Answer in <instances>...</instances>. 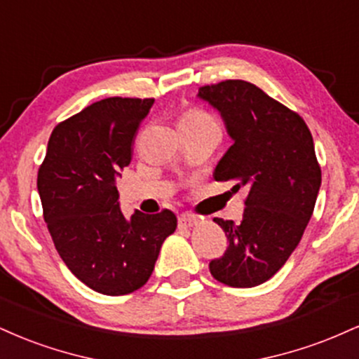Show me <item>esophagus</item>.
Masks as SVG:
<instances>
[{
    "label": "esophagus",
    "mask_w": 359,
    "mask_h": 359,
    "mask_svg": "<svg viewBox=\"0 0 359 359\" xmlns=\"http://www.w3.org/2000/svg\"><path fill=\"white\" fill-rule=\"evenodd\" d=\"M199 219L194 216H189V214H184V216L179 217V229H191L194 226L199 224Z\"/></svg>",
    "instance_id": "obj_1"
}]
</instances>
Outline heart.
Masks as SVG:
<instances>
[{
  "mask_svg": "<svg viewBox=\"0 0 359 359\" xmlns=\"http://www.w3.org/2000/svg\"><path fill=\"white\" fill-rule=\"evenodd\" d=\"M209 116L205 113H203V111H197V109H192L189 111V113L184 114L182 121H197V119H208Z\"/></svg>",
  "mask_w": 359,
  "mask_h": 359,
  "instance_id": "1",
  "label": "heart"
}]
</instances>
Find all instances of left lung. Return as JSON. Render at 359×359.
Listing matches in <instances>:
<instances>
[{"label":"left lung","mask_w":359,"mask_h":359,"mask_svg":"<svg viewBox=\"0 0 359 359\" xmlns=\"http://www.w3.org/2000/svg\"><path fill=\"white\" fill-rule=\"evenodd\" d=\"M197 97L219 111L233 140L214 179L248 189L241 222L214 217L229 245L209 270L224 285L257 287L285 265L314 212L320 187L314 140L297 113L251 82L204 86Z\"/></svg>","instance_id":"left-lung-1"}]
</instances>
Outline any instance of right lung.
Listing matches in <instances>:
<instances>
[{
    "label": "right lung",
    "instance_id": "right-lung-1",
    "mask_svg": "<svg viewBox=\"0 0 359 359\" xmlns=\"http://www.w3.org/2000/svg\"><path fill=\"white\" fill-rule=\"evenodd\" d=\"M154 100L108 97L55 126L36 187L43 219L67 269L93 290L126 295L150 278L162 243L177 228L172 211L131 217L119 209L116 179Z\"/></svg>",
    "mask_w": 359,
    "mask_h": 359
}]
</instances>
